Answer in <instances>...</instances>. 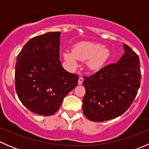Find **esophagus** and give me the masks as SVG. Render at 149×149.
Masks as SVG:
<instances>
[{"label": "esophagus", "mask_w": 149, "mask_h": 149, "mask_svg": "<svg viewBox=\"0 0 149 149\" xmlns=\"http://www.w3.org/2000/svg\"><path fill=\"white\" fill-rule=\"evenodd\" d=\"M83 81H84L83 78L80 77L79 79V81H78V84H79V85H81L82 83H83Z\"/></svg>", "instance_id": "34e87169"}]
</instances>
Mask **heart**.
Returning <instances> with one entry per match:
<instances>
[{
	"label": "heart",
	"mask_w": 149,
	"mask_h": 149,
	"mask_svg": "<svg viewBox=\"0 0 149 149\" xmlns=\"http://www.w3.org/2000/svg\"><path fill=\"white\" fill-rule=\"evenodd\" d=\"M110 57V51L103 45L97 42H82L76 45L73 51L65 50L63 58L71 67H76L79 60L86 61L91 70L102 68Z\"/></svg>",
	"instance_id": "heart-1"
}]
</instances>
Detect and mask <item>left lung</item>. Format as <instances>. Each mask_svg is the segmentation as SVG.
<instances>
[{
  "label": "left lung",
  "mask_w": 149,
  "mask_h": 149,
  "mask_svg": "<svg viewBox=\"0 0 149 149\" xmlns=\"http://www.w3.org/2000/svg\"><path fill=\"white\" fill-rule=\"evenodd\" d=\"M124 54L114 64L84 77L83 112L89 120L103 122L123 115L133 103L141 84L137 54L123 44Z\"/></svg>",
  "instance_id": "obj_1"
}]
</instances>
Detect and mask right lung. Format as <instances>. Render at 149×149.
I'll return each instance as SVG.
<instances>
[{"instance_id": "1", "label": "right lung", "mask_w": 149, "mask_h": 149, "mask_svg": "<svg viewBox=\"0 0 149 149\" xmlns=\"http://www.w3.org/2000/svg\"><path fill=\"white\" fill-rule=\"evenodd\" d=\"M61 32H47L29 40L16 58L15 86L22 103L34 113L53 115L77 86L79 76L60 61Z\"/></svg>"}]
</instances>
